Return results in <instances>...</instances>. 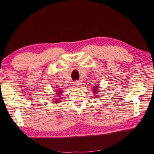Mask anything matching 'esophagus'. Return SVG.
Returning a JSON list of instances; mask_svg holds the SVG:
<instances>
[{"label":"esophagus","instance_id":"esophagus-1","mask_svg":"<svg viewBox=\"0 0 154 154\" xmlns=\"http://www.w3.org/2000/svg\"><path fill=\"white\" fill-rule=\"evenodd\" d=\"M79 85H80V82L79 81H75L73 82V86H75V87H76V88L79 87Z\"/></svg>","mask_w":154,"mask_h":154}]
</instances>
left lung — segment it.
<instances>
[{
    "label": "left lung",
    "instance_id": "obj_1",
    "mask_svg": "<svg viewBox=\"0 0 154 154\" xmlns=\"http://www.w3.org/2000/svg\"><path fill=\"white\" fill-rule=\"evenodd\" d=\"M94 91H93L94 93L96 94V92H97V89H98V86H95V87H94Z\"/></svg>",
    "mask_w": 154,
    "mask_h": 154
}]
</instances>
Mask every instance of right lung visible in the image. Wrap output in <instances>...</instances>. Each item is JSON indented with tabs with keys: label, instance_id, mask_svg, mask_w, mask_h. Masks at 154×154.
I'll use <instances>...</instances> for the list:
<instances>
[{
	"label": "right lung",
	"instance_id": "1",
	"mask_svg": "<svg viewBox=\"0 0 154 154\" xmlns=\"http://www.w3.org/2000/svg\"><path fill=\"white\" fill-rule=\"evenodd\" d=\"M57 96H58V97H60V96H60V94H61V93H62V92L61 91V90H58V91H57ZM55 101H54V102H57V103H58V99H57V98H55V100H54Z\"/></svg>",
	"mask_w": 154,
	"mask_h": 154
}]
</instances>
